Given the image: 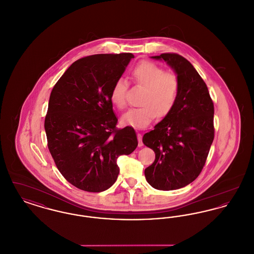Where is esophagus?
Returning <instances> with one entry per match:
<instances>
[{
	"label": "esophagus",
	"mask_w": 254,
	"mask_h": 254,
	"mask_svg": "<svg viewBox=\"0 0 254 254\" xmlns=\"http://www.w3.org/2000/svg\"><path fill=\"white\" fill-rule=\"evenodd\" d=\"M137 137H138V145L139 146H143V141H142V135L140 133L137 134Z\"/></svg>",
	"instance_id": "esophagus-1"
}]
</instances>
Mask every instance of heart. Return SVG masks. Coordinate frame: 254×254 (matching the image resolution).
Masks as SVG:
<instances>
[{"instance_id":"heart-1","label":"heart","mask_w":254,"mask_h":254,"mask_svg":"<svg viewBox=\"0 0 254 254\" xmlns=\"http://www.w3.org/2000/svg\"><path fill=\"white\" fill-rule=\"evenodd\" d=\"M130 77L136 85L145 87V91L139 103L141 106L128 109L122 116L123 125L144 128L157 116L162 118L170 113L180 90V82L175 73L166 72L155 63L143 61L133 67ZM127 91L126 80L117 79L110 91V100L116 108L126 107Z\"/></svg>"}]
</instances>
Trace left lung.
Instances as JSON below:
<instances>
[{
	"instance_id": "8db88e82",
	"label": "left lung",
	"mask_w": 254,
	"mask_h": 254,
	"mask_svg": "<svg viewBox=\"0 0 254 254\" xmlns=\"http://www.w3.org/2000/svg\"><path fill=\"white\" fill-rule=\"evenodd\" d=\"M151 58L174 69L180 90L170 113L143 137L144 145L155 152L145 176L152 188L173 190L193 182L205 166L214 139V106L204 80L186 58L176 53Z\"/></svg>"
}]
</instances>
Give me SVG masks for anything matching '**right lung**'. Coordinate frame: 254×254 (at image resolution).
I'll use <instances>...</instances> for the list:
<instances>
[{"mask_svg": "<svg viewBox=\"0 0 254 254\" xmlns=\"http://www.w3.org/2000/svg\"><path fill=\"white\" fill-rule=\"evenodd\" d=\"M131 53L81 58L63 74L49 97L45 129L49 152L61 174L74 187L101 192L118 178L117 158L138 145L131 127L117 128L110 91Z\"/></svg>", "mask_w": 254, "mask_h": 254, "instance_id": "right-lung-1", "label": "right lung"}]
</instances>
